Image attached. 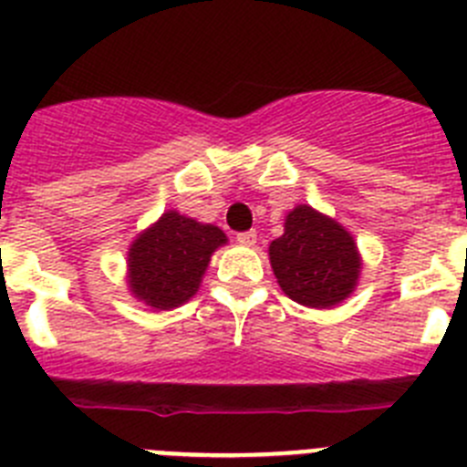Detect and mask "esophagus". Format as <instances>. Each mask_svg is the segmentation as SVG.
Masks as SVG:
<instances>
[{
	"label": "esophagus",
	"mask_w": 467,
	"mask_h": 467,
	"mask_svg": "<svg viewBox=\"0 0 467 467\" xmlns=\"http://www.w3.org/2000/svg\"><path fill=\"white\" fill-rule=\"evenodd\" d=\"M236 241L241 243V245H254L257 243V231H243V234H238Z\"/></svg>",
	"instance_id": "34e87169"
}]
</instances>
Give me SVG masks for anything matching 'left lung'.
Here are the masks:
<instances>
[{
    "mask_svg": "<svg viewBox=\"0 0 467 467\" xmlns=\"http://www.w3.org/2000/svg\"><path fill=\"white\" fill-rule=\"evenodd\" d=\"M278 285L301 306H337L356 290L360 254L348 231L311 205H296L285 234L269 245Z\"/></svg>",
    "mask_w": 467,
    "mask_h": 467,
    "instance_id": "obj_1",
    "label": "left lung"
}]
</instances>
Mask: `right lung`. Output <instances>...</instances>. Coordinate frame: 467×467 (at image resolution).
<instances>
[{
    "label": "right lung",
    "mask_w": 467,
    "mask_h": 467,
    "mask_svg": "<svg viewBox=\"0 0 467 467\" xmlns=\"http://www.w3.org/2000/svg\"><path fill=\"white\" fill-rule=\"evenodd\" d=\"M224 243L220 226L201 224L168 210L130 245L128 287L159 311L180 306L196 295L210 257Z\"/></svg>",
    "instance_id": "obj_1"
}]
</instances>
